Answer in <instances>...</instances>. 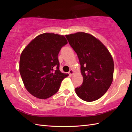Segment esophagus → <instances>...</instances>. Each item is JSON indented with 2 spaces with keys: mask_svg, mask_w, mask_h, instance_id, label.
Listing matches in <instances>:
<instances>
[{
  "mask_svg": "<svg viewBox=\"0 0 132 132\" xmlns=\"http://www.w3.org/2000/svg\"><path fill=\"white\" fill-rule=\"evenodd\" d=\"M69 74L70 75H73V74H74V71L73 70H72V69L70 70V71H69Z\"/></svg>",
  "mask_w": 132,
  "mask_h": 132,
  "instance_id": "obj_1",
  "label": "esophagus"
}]
</instances>
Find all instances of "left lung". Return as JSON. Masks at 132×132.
Segmentation results:
<instances>
[{
	"mask_svg": "<svg viewBox=\"0 0 132 132\" xmlns=\"http://www.w3.org/2000/svg\"><path fill=\"white\" fill-rule=\"evenodd\" d=\"M79 58L83 81L75 88L81 99L93 102L105 94L113 81L114 63L106 47L94 36L85 32L66 35Z\"/></svg>",
	"mask_w": 132,
	"mask_h": 132,
	"instance_id": "8db88e82",
	"label": "left lung"
}]
</instances>
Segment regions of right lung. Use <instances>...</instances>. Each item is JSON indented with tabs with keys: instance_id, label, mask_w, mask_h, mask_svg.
Wrapping results in <instances>:
<instances>
[{
	"instance_id": "right-lung-1",
	"label": "right lung",
	"mask_w": 132,
	"mask_h": 132,
	"mask_svg": "<svg viewBox=\"0 0 132 132\" xmlns=\"http://www.w3.org/2000/svg\"><path fill=\"white\" fill-rule=\"evenodd\" d=\"M68 44L63 35L45 33L37 36L22 52L19 71L25 87L38 99H45L60 89L69 74L60 70L58 55Z\"/></svg>"
}]
</instances>
